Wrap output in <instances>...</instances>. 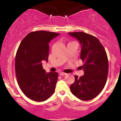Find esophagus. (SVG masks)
<instances>
[{
    "mask_svg": "<svg viewBox=\"0 0 121 121\" xmlns=\"http://www.w3.org/2000/svg\"><path fill=\"white\" fill-rule=\"evenodd\" d=\"M66 74H67V73H64V72H60V76H66Z\"/></svg>",
    "mask_w": 121,
    "mask_h": 121,
    "instance_id": "34e87169",
    "label": "esophagus"
}]
</instances>
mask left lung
I'll use <instances>...</instances> for the list:
<instances>
[{
	"label": "left lung",
	"mask_w": 121,
	"mask_h": 121,
	"mask_svg": "<svg viewBox=\"0 0 121 121\" xmlns=\"http://www.w3.org/2000/svg\"><path fill=\"white\" fill-rule=\"evenodd\" d=\"M68 34L81 44L80 59L84 62L82 68L84 71V76H75L70 91L81 100H90L100 93L106 84L109 68L106 52L95 36L82 32Z\"/></svg>",
	"instance_id": "8db88e82"
}]
</instances>
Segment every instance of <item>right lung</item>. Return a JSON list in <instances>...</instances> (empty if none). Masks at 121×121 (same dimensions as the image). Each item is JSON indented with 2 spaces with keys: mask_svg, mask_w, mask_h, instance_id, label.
Returning a JSON list of instances; mask_svg holds the SVG:
<instances>
[{
  "mask_svg": "<svg viewBox=\"0 0 121 121\" xmlns=\"http://www.w3.org/2000/svg\"><path fill=\"white\" fill-rule=\"evenodd\" d=\"M59 35L45 30L32 32L18 48L15 57L16 78L23 93L32 100L43 102L55 92L58 73H47L42 61L48 62L49 43Z\"/></svg>",
  "mask_w": 121,
  "mask_h": 121,
  "instance_id": "obj_1",
  "label": "right lung"
}]
</instances>
